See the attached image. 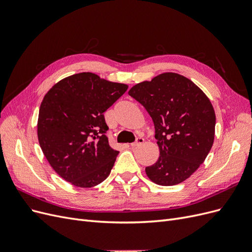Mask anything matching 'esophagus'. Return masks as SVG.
<instances>
[{
    "instance_id": "34e87169",
    "label": "esophagus",
    "mask_w": 252,
    "mask_h": 252,
    "mask_svg": "<svg viewBox=\"0 0 252 252\" xmlns=\"http://www.w3.org/2000/svg\"><path fill=\"white\" fill-rule=\"evenodd\" d=\"M144 143V139L143 138H138L135 140L134 143H131L130 144V147H136V146H140V145H142Z\"/></svg>"
}]
</instances>
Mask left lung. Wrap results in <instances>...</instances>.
<instances>
[{
  "label": "left lung",
  "instance_id": "1",
  "mask_svg": "<svg viewBox=\"0 0 252 252\" xmlns=\"http://www.w3.org/2000/svg\"><path fill=\"white\" fill-rule=\"evenodd\" d=\"M128 94L154 121L159 157L146 167L158 185L173 186L188 179L208 156L215 140L216 113L203 91L174 72L136 84Z\"/></svg>",
  "mask_w": 252,
  "mask_h": 252
}]
</instances>
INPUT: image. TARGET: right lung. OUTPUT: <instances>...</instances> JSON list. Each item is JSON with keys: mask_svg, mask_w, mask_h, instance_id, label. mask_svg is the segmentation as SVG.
<instances>
[{"mask_svg": "<svg viewBox=\"0 0 252 252\" xmlns=\"http://www.w3.org/2000/svg\"><path fill=\"white\" fill-rule=\"evenodd\" d=\"M128 86L81 72L58 82L45 94L37 139L45 158L61 178L90 188L108 177L119 155L109 146L104 112Z\"/></svg>", "mask_w": 252, "mask_h": 252, "instance_id": "add662e5", "label": "right lung"}]
</instances>
